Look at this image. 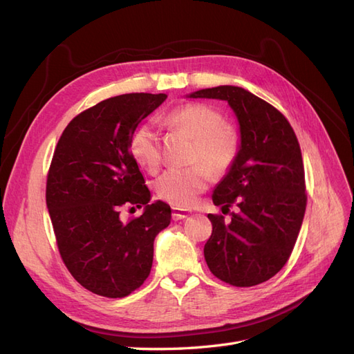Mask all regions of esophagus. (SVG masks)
<instances>
[{
    "instance_id": "esophagus-1",
    "label": "esophagus",
    "mask_w": 354,
    "mask_h": 354,
    "mask_svg": "<svg viewBox=\"0 0 354 354\" xmlns=\"http://www.w3.org/2000/svg\"><path fill=\"white\" fill-rule=\"evenodd\" d=\"M190 211L189 209H181V208H173V220L178 221V220H183L187 218L190 216Z\"/></svg>"
}]
</instances>
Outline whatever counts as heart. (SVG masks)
Instances as JSON below:
<instances>
[{"instance_id":"heart-1","label":"heart","mask_w":354,"mask_h":354,"mask_svg":"<svg viewBox=\"0 0 354 354\" xmlns=\"http://www.w3.org/2000/svg\"><path fill=\"white\" fill-rule=\"evenodd\" d=\"M160 122L195 138L194 159L202 162L187 168H169L155 181L160 199L176 207H189L208 187L211 171L224 174L232 168L239 152V136L233 127L223 124L218 111L202 103L178 106ZM130 152L138 165L155 171L160 164L158 133L151 127L138 128L131 137Z\"/></svg>"}]
</instances>
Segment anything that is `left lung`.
Here are the masks:
<instances>
[{
	"label": "left lung",
	"mask_w": 354,
	"mask_h": 354,
	"mask_svg": "<svg viewBox=\"0 0 354 354\" xmlns=\"http://www.w3.org/2000/svg\"><path fill=\"white\" fill-rule=\"evenodd\" d=\"M192 99L226 100L239 122V152L214 189L232 221L208 214L212 233L203 246L211 273L233 286L269 281L286 264L306 212L304 165L297 136L272 104L234 85L199 90Z\"/></svg>",
	"instance_id": "8db88e82"
}]
</instances>
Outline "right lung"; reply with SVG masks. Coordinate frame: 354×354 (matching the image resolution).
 <instances>
[{
    "instance_id": "add662e5",
    "label": "right lung",
    "mask_w": 354,
    "mask_h": 354,
    "mask_svg": "<svg viewBox=\"0 0 354 354\" xmlns=\"http://www.w3.org/2000/svg\"><path fill=\"white\" fill-rule=\"evenodd\" d=\"M167 94L131 93L106 99L68 124L55 149L46 201L62 260L88 291L122 298L140 288L153 261V241L168 227L171 208L151 192L130 142ZM124 205L145 206L124 223ZM134 208V207H133Z\"/></svg>"
}]
</instances>
